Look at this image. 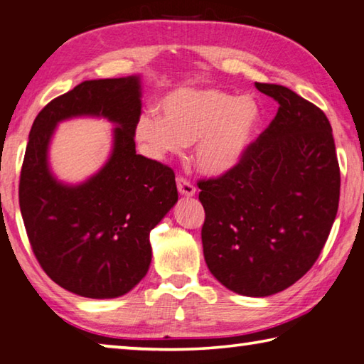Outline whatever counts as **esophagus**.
<instances>
[{
    "mask_svg": "<svg viewBox=\"0 0 364 364\" xmlns=\"http://www.w3.org/2000/svg\"><path fill=\"white\" fill-rule=\"evenodd\" d=\"M176 188H178V191H180V194H183V196L191 197V196L196 194L194 184L191 183L189 180H186V178H183V176L176 178Z\"/></svg>",
    "mask_w": 364,
    "mask_h": 364,
    "instance_id": "34e87169",
    "label": "esophagus"
}]
</instances>
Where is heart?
I'll list each match as a JSON object with an SVG mask.
<instances>
[{
    "label": "heart",
    "instance_id": "heart-1",
    "mask_svg": "<svg viewBox=\"0 0 364 364\" xmlns=\"http://www.w3.org/2000/svg\"><path fill=\"white\" fill-rule=\"evenodd\" d=\"M162 117L143 110L134 122V138L152 159L164 160L194 144L199 170L218 176L231 171L247 156L262 120V110L250 96L226 91L183 88L160 102Z\"/></svg>",
    "mask_w": 364,
    "mask_h": 364
}]
</instances>
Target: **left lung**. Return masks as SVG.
<instances>
[{"instance_id":"obj_1","label":"left lung","mask_w":364,"mask_h":364,"mask_svg":"<svg viewBox=\"0 0 364 364\" xmlns=\"http://www.w3.org/2000/svg\"><path fill=\"white\" fill-rule=\"evenodd\" d=\"M279 104L236 168L199 180L205 263L221 284L267 297L318 260L334 223L341 168L328 117L286 86L255 83Z\"/></svg>"}]
</instances>
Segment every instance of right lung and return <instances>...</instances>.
<instances>
[{"mask_svg": "<svg viewBox=\"0 0 364 364\" xmlns=\"http://www.w3.org/2000/svg\"><path fill=\"white\" fill-rule=\"evenodd\" d=\"M139 96L138 77L88 80L48 102L30 130L19 181L28 241L49 278L82 297H120L144 278L149 232L178 200L173 170L134 149ZM77 114L119 127L100 173L65 187L48 173L47 144L57 122Z\"/></svg>", "mask_w": 364, "mask_h": 364, "instance_id": "1", "label": "right lung"}]
</instances>
